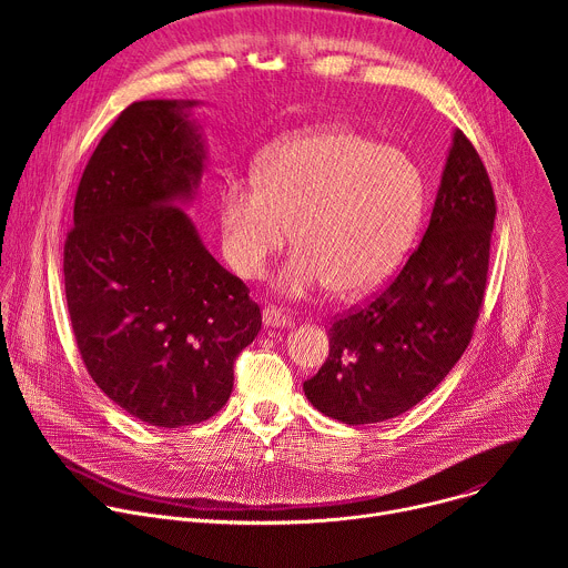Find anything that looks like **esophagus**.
<instances>
[{
  "label": "esophagus",
  "mask_w": 568,
  "mask_h": 568,
  "mask_svg": "<svg viewBox=\"0 0 568 568\" xmlns=\"http://www.w3.org/2000/svg\"><path fill=\"white\" fill-rule=\"evenodd\" d=\"M263 323H265L267 328H285L287 323H290V318H287V314L283 310H278L274 305H265L263 307Z\"/></svg>",
  "instance_id": "34e87169"
}]
</instances>
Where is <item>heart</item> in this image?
<instances>
[{
  "mask_svg": "<svg viewBox=\"0 0 568 568\" xmlns=\"http://www.w3.org/2000/svg\"><path fill=\"white\" fill-rule=\"evenodd\" d=\"M420 206V173L407 154L346 128L318 130L272 148L258 178H226L222 252L237 276L261 278L294 226L298 250L278 290L305 296L331 285L359 296L407 254Z\"/></svg>",
  "mask_w": 568,
  "mask_h": 568,
  "instance_id": "heart-1",
  "label": "heart"
}]
</instances>
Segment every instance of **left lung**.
<instances>
[{"mask_svg":"<svg viewBox=\"0 0 568 568\" xmlns=\"http://www.w3.org/2000/svg\"><path fill=\"white\" fill-rule=\"evenodd\" d=\"M495 215L490 175L456 130L420 245L364 305L335 316L331 355L303 382L321 414L353 427L382 423L447 377L483 307Z\"/></svg>","mask_w":568,"mask_h":568,"instance_id":"8db88e82","label":"left lung"}]
</instances>
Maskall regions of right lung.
Instances as JSON below:
<instances>
[{"label": "right lung", "mask_w": 568, "mask_h": 568, "mask_svg": "<svg viewBox=\"0 0 568 568\" xmlns=\"http://www.w3.org/2000/svg\"><path fill=\"white\" fill-rule=\"evenodd\" d=\"M191 105L136 101L119 114L80 178L64 240L67 307L88 373L130 416L166 429L224 407L233 362L263 323L250 287L173 206L204 171Z\"/></svg>", "instance_id": "add662e5"}]
</instances>
